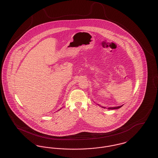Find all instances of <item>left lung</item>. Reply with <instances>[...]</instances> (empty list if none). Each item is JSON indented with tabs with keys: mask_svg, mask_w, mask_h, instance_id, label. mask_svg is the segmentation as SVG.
<instances>
[{
	"mask_svg": "<svg viewBox=\"0 0 158 158\" xmlns=\"http://www.w3.org/2000/svg\"><path fill=\"white\" fill-rule=\"evenodd\" d=\"M122 106H123V105H121V106H115V107H110V108H108V110H114V109H118V108H121ZM102 108H105V107H103V106H102Z\"/></svg>",
	"mask_w": 158,
	"mask_h": 158,
	"instance_id": "left-lung-1",
	"label": "left lung"
}]
</instances>
